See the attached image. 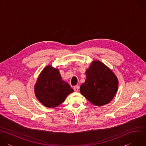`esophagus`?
<instances>
[{
	"label": "esophagus",
	"instance_id": "esophagus-1",
	"mask_svg": "<svg viewBox=\"0 0 146 146\" xmlns=\"http://www.w3.org/2000/svg\"><path fill=\"white\" fill-rule=\"evenodd\" d=\"M73 89H74V91L75 92H78V90H79V86H74V87Z\"/></svg>",
	"mask_w": 146,
	"mask_h": 146
}]
</instances>
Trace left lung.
<instances>
[{
    "instance_id": "left-lung-1",
    "label": "left lung",
    "mask_w": 146,
    "mask_h": 146,
    "mask_svg": "<svg viewBox=\"0 0 146 146\" xmlns=\"http://www.w3.org/2000/svg\"><path fill=\"white\" fill-rule=\"evenodd\" d=\"M86 80L80 92L91 103L100 106L109 103L118 90V82L114 73L100 61H94L86 70Z\"/></svg>"
}]
</instances>
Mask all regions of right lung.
<instances>
[{
	"label": "right lung",
	"mask_w": 146,
	"mask_h": 146,
	"mask_svg": "<svg viewBox=\"0 0 146 146\" xmlns=\"http://www.w3.org/2000/svg\"><path fill=\"white\" fill-rule=\"evenodd\" d=\"M37 99L47 108H55L63 103L73 90L62 80L58 69L46 66L40 73L35 87Z\"/></svg>",
	"instance_id": "1"
}]
</instances>
